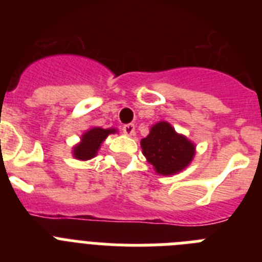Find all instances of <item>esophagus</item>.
<instances>
[{
  "label": "esophagus",
  "mask_w": 262,
  "mask_h": 262,
  "mask_svg": "<svg viewBox=\"0 0 262 262\" xmlns=\"http://www.w3.org/2000/svg\"><path fill=\"white\" fill-rule=\"evenodd\" d=\"M122 132H124L125 136H129V137H132V136H135V133H136V126L133 124H126L122 126Z\"/></svg>",
  "instance_id": "1"
}]
</instances>
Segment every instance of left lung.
I'll list each match as a JSON object with an SVG mask.
<instances>
[{
    "label": "left lung",
    "mask_w": 262,
    "mask_h": 262,
    "mask_svg": "<svg viewBox=\"0 0 262 262\" xmlns=\"http://www.w3.org/2000/svg\"><path fill=\"white\" fill-rule=\"evenodd\" d=\"M142 155L161 176L177 174L193 161L195 145L188 137L177 133L166 121L150 127L149 135L141 140Z\"/></svg>",
    "instance_id": "8db88e82"
}]
</instances>
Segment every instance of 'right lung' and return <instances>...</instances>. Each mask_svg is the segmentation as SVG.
I'll return each instance as SVG.
<instances>
[{
	"label": "right lung",
	"instance_id": "1",
	"mask_svg": "<svg viewBox=\"0 0 262 262\" xmlns=\"http://www.w3.org/2000/svg\"><path fill=\"white\" fill-rule=\"evenodd\" d=\"M117 129L109 127V129H102V127L93 126L88 129L80 138V142L76 144L72 149V156L76 160L80 161H88L96 157L101 148V144L106 140L109 135L117 133Z\"/></svg>",
	"mask_w": 262,
	"mask_h": 262
}]
</instances>
